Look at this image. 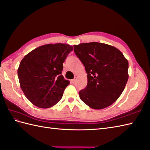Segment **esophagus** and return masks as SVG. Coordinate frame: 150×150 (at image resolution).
Returning a JSON list of instances; mask_svg holds the SVG:
<instances>
[{"mask_svg": "<svg viewBox=\"0 0 150 150\" xmlns=\"http://www.w3.org/2000/svg\"><path fill=\"white\" fill-rule=\"evenodd\" d=\"M76 78H75L74 79L71 80V82H72L73 83H75L76 82Z\"/></svg>", "mask_w": 150, "mask_h": 150, "instance_id": "1", "label": "esophagus"}]
</instances>
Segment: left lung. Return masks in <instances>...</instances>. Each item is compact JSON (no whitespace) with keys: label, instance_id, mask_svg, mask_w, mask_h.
Listing matches in <instances>:
<instances>
[{"label":"left lung","instance_id":"8db88e82","mask_svg":"<svg viewBox=\"0 0 150 150\" xmlns=\"http://www.w3.org/2000/svg\"><path fill=\"white\" fill-rule=\"evenodd\" d=\"M74 47L88 74V85L80 91V98L94 109L112 105L128 81L127 59L117 48L105 43H83Z\"/></svg>","mask_w":150,"mask_h":150}]
</instances>
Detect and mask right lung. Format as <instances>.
<instances>
[{"instance_id":"obj_1","label":"right lung","mask_w":150,"mask_h":150,"mask_svg":"<svg viewBox=\"0 0 150 150\" xmlns=\"http://www.w3.org/2000/svg\"><path fill=\"white\" fill-rule=\"evenodd\" d=\"M74 48L68 44H47L29 52L18 69L20 88L35 106L47 109L62 98L69 81L61 75L63 62Z\"/></svg>"}]
</instances>
